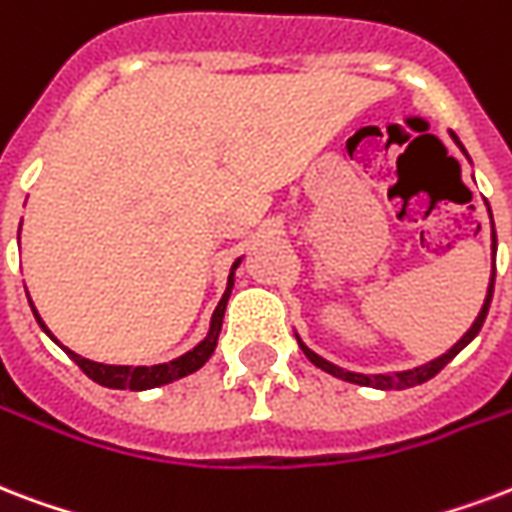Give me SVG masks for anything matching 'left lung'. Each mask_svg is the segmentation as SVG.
<instances>
[{
	"label": "left lung",
	"mask_w": 512,
	"mask_h": 512,
	"mask_svg": "<svg viewBox=\"0 0 512 512\" xmlns=\"http://www.w3.org/2000/svg\"><path fill=\"white\" fill-rule=\"evenodd\" d=\"M451 139H454L456 147H459V150L467 155L464 144L459 142V136H456L454 131H451ZM467 161H470V155H467ZM489 214H491V209H489ZM494 255H497V233H494V220H491V276H489V290H486V298H483L481 311H478V317H475V322L470 325V330H467V333H464L462 338H459V341H456L454 346L446 351V354H440V357L424 362V365H416V368H408V370H395V373H354V370H346V368H341V365H335V362L325 360V357H319L317 351L308 349L298 333H295V338H298L303 354H306L308 360L314 362L319 370H325V373H330V376H335V378H343V381H349V384L373 386V389H411V386H416V384H424V381H429L432 376H438L440 370L446 368L448 362L454 360L456 354H459V351H462L467 343L473 341L475 335L481 333L483 322H486V314H489L491 295H494V276H497V268H494Z\"/></svg>",
	"instance_id": "1"
}]
</instances>
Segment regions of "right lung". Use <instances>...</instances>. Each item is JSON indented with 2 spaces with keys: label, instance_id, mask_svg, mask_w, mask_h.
Segmentation results:
<instances>
[{
  "label": "right lung",
  "instance_id": "1",
  "mask_svg": "<svg viewBox=\"0 0 512 512\" xmlns=\"http://www.w3.org/2000/svg\"><path fill=\"white\" fill-rule=\"evenodd\" d=\"M23 222V220H21ZM21 239V236H18ZM244 257H236L233 265H230V273H228V284H225V292H222L220 303L214 308L212 314V322H209V330H206L204 341H198L190 351H185L182 357H174L169 362H161V365H104V362H93V360H85L80 354H74L72 349H66L58 343V338L48 330V325L42 322L39 317V311L34 308L31 303V311H34V319H37V325L45 330V333L53 338V341L61 346V349L77 362V368L83 370L85 376L93 378L96 384L107 386V389H131V392H144V389H158V386H166L171 381H179V378L190 376L195 370H201L209 362V357L214 354L217 349V338H220V330H222V317H225V306H228V298H230V290H233V282H236V268L241 265ZM26 298H29V292H26Z\"/></svg>",
  "mask_w": 512,
  "mask_h": 512
}]
</instances>
